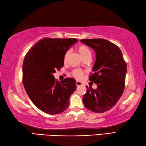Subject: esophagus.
<instances>
[{
	"label": "esophagus",
	"mask_w": 146,
	"mask_h": 146,
	"mask_svg": "<svg viewBox=\"0 0 146 146\" xmlns=\"http://www.w3.org/2000/svg\"><path fill=\"white\" fill-rule=\"evenodd\" d=\"M76 86H82L83 84L81 82H79V81H76Z\"/></svg>",
	"instance_id": "34e87169"
}]
</instances>
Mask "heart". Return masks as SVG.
Masks as SVG:
<instances>
[{"label": "heart", "mask_w": 146, "mask_h": 146, "mask_svg": "<svg viewBox=\"0 0 146 146\" xmlns=\"http://www.w3.org/2000/svg\"><path fill=\"white\" fill-rule=\"evenodd\" d=\"M78 52L80 54V55L81 56V57L83 58V60H84L86 58H91V55H92V52H91V49L88 48L87 46L84 45V44H81V45H79L77 48ZM69 54H70V52L69 51H67L65 55H64V62H66V60L69 56ZM72 75L77 79H81L83 76V72L80 70H75L72 73Z\"/></svg>", "instance_id": "obj_1"}]
</instances>
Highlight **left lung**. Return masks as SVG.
I'll return each instance as SVG.
<instances>
[{"mask_svg":"<svg viewBox=\"0 0 146 146\" xmlns=\"http://www.w3.org/2000/svg\"><path fill=\"white\" fill-rule=\"evenodd\" d=\"M82 43L93 48L96 60L90 80L97 84L94 90L86 86L87 91L82 100L88 110L104 113L114 107L125 88L127 65L122 51L111 42L102 38L82 39Z\"/></svg>","mask_w":146,"mask_h":146,"instance_id":"8db88e82","label":"left lung"}]
</instances>
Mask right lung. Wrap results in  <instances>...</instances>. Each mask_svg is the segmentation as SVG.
Listing matches in <instances>:
<instances>
[{
	"mask_svg": "<svg viewBox=\"0 0 146 146\" xmlns=\"http://www.w3.org/2000/svg\"><path fill=\"white\" fill-rule=\"evenodd\" d=\"M76 38H44L31 47L24 57L23 82L30 100L49 115L63 112L75 91L76 80L66 78L59 82L53 73L62 68L64 57Z\"/></svg>",
	"mask_w": 146,
	"mask_h": 146,
	"instance_id": "1",
	"label": "right lung"
}]
</instances>
